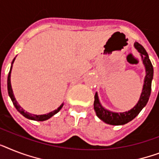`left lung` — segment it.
Wrapping results in <instances>:
<instances>
[{"mask_svg":"<svg viewBox=\"0 0 159 159\" xmlns=\"http://www.w3.org/2000/svg\"><path fill=\"white\" fill-rule=\"evenodd\" d=\"M134 47L140 53L141 60L145 68V77L144 80L142 92L140 94V99L138 100L137 104L131 109L123 112V113H115V112H112V111L104 109L100 104L97 92L95 93L94 109L97 117L107 124L119 126V125H124L127 122H131V120H133L140 113V111L142 110L143 108L146 105L149 101L151 93V84H152V80L153 77V65L151 64L148 53L140 44L135 42L134 43Z\"/></svg>","mask_w":159,"mask_h":159,"instance_id":"left-lung-1","label":"left lung"}]
</instances>
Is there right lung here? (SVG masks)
I'll return each mask as SVG.
<instances>
[{
	"mask_svg": "<svg viewBox=\"0 0 159 159\" xmlns=\"http://www.w3.org/2000/svg\"><path fill=\"white\" fill-rule=\"evenodd\" d=\"M15 59H13L12 63H11V67H10V73H9L8 75V78H7V89H8V94L9 96L10 97L11 100L13 102V104L15 105V107L16 108V109L19 111V113H21L22 115L25 117L26 118H28V119L30 120H34V121H39V122H42V121H46V120L49 119L50 117L54 116L55 114L59 112L60 109H62V107L64 106V103H62L61 105L57 109H55V110L52 111V112H50V113H46V114H42V115H37V114H33V113H28L27 111L24 110L23 108H22L19 104H18V102H17L16 99H15V95H14V93H13V90L12 87H11V82H10V75H11V70H12V67H13V64H14V62H15Z\"/></svg>",
	"mask_w": 159,
	"mask_h": 159,
	"instance_id": "add662e5",
	"label": "right lung"
}]
</instances>
